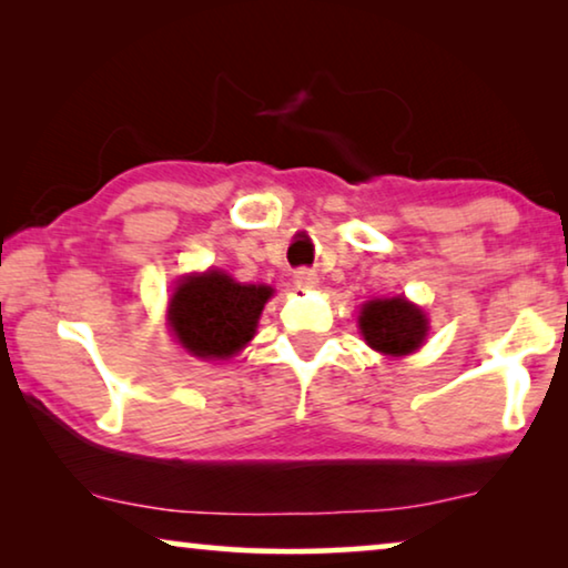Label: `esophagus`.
<instances>
[{
  "label": "esophagus",
  "mask_w": 568,
  "mask_h": 568,
  "mask_svg": "<svg viewBox=\"0 0 568 568\" xmlns=\"http://www.w3.org/2000/svg\"><path fill=\"white\" fill-rule=\"evenodd\" d=\"M292 282H294V286H297V290H313V286L317 284V274L313 268H297V271H294Z\"/></svg>",
  "instance_id": "obj_1"
}]
</instances>
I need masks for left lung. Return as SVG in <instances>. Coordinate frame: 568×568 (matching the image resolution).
I'll use <instances>...</instances> for the list:
<instances>
[{"label":"left lung","mask_w":568,"mask_h":568,"mask_svg":"<svg viewBox=\"0 0 568 568\" xmlns=\"http://www.w3.org/2000/svg\"><path fill=\"white\" fill-rule=\"evenodd\" d=\"M359 328L364 341L377 352L403 356L416 352L426 336V315L403 297L372 300L362 307Z\"/></svg>","instance_id":"1"}]
</instances>
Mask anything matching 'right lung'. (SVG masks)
Listing matches in <instances>:
<instances>
[{
	"label": "right lung",
	"instance_id": "1",
	"mask_svg": "<svg viewBox=\"0 0 568 568\" xmlns=\"http://www.w3.org/2000/svg\"><path fill=\"white\" fill-rule=\"evenodd\" d=\"M271 286L237 284L222 271L183 278L170 300L168 321L185 352L227 359L253 338Z\"/></svg>",
	"mask_w": 568,
	"mask_h": 568
}]
</instances>
